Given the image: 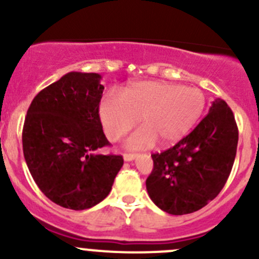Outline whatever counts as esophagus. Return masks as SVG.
<instances>
[{
  "label": "esophagus",
  "instance_id": "obj_1",
  "mask_svg": "<svg viewBox=\"0 0 259 259\" xmlns=\"http://www.w3.org/2000/svg\"><path fill=\"white\" fill-rule=\"evenodd\" d=\"M122 156H124V160H125V161H132V160H134L135 158H137V154L125 153Z\"/></svg>",
  "mask_w": 259,
  "mask_h": 259
}]
</instances>
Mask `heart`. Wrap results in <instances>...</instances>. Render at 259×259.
<instances>
[{
  "label": "heart",
  "instance_id": "obj_1",
  "mask_svg": "<svg viewBox=\"0 0 259 259\" xmlns=\"http://www.w3.org/2000/svg\"><path fill=\"white\" fill-rule=\"evenodd\" d=\"M205 108L199 89L184 88L160 81H140L125 88L120 98L109 94L101 101L99 115L106 137L117 142L137 125L140 127L127 139L132 149L176 144L197 124Z\"/></svg>",
  "mask_w": 259,
  "mask_h": 259
}]
</instances>
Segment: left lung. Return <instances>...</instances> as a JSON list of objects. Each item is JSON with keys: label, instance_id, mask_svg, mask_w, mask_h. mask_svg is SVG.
I'll list each match as a JSON object with an SVG mask.
<instances>
[{"label": "left lung", "instance_id": "left-lung-1", "mask_svg": "<svg viewBox=\"0 0 259 259\" xmlns=\"http://www.w3.org/2000/svg\"><path fill=\"white\" fill-rule=\"evenodd\" d=\"M238 127L222 99L190 134L173 148L151 155L154 168L146 190L156 207L173 215L202 209L219 194L231 174Z\"/></svg>", "mask_w": 259, "mask_h": 259}]
</instances>
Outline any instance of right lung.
<instances>
[{
  "label": "right lung",
  "mask_w": 259,
  "mask_h": 259,
  "mask_svg": "<svg viewBox=\"0 0 259 259\" xmlns=\"http://www.w3.org/2000/svg\"><path fill=\"white\" fill-rule=\"evenodd\" d=\"M101 75L72 71L41 90L22 130L23 156L33 180L51 202L72 210L99 204L110 193L124 160L96 153L109 144L99 104Z\"/></svg>",
  "instance_id": "add662e5"
}]
</instances>
